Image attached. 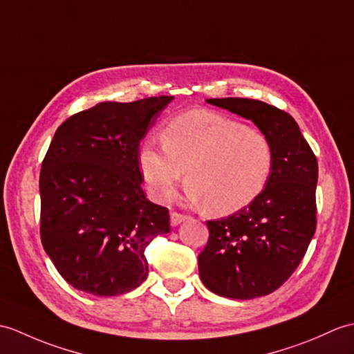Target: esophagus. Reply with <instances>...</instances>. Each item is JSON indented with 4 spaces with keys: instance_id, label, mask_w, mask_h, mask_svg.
<instances>
[{
    "instance_id": "esophagus-1",
    "label": "esophagus",
    "mask_w": 354,
    "mask_h": 354,
    "mask_svg": "<svg viewBox=\"0 0 354 354\" xmlns=\"http://www.w3.org/2000/svg\"><path fill=\"white\" fill-rule=\"evenodd\" d=\"M185 218H187V216H184V214H179V212H171V214H170V225L178 226V225L183 223Z\"/></svg>"
}]
</instances>
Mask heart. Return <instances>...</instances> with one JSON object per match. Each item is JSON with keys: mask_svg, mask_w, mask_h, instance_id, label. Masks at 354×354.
<instances>
[{"mask_svg": "<svg viewBox=\"0 0 354 354\" xmlns=\"http://www.w3.org/2000/svg\"><path fill=\"white\" fill-rule=\"evenodd\" d=\"M162 147L140 146L138 169L152 199L174 194L185 170V199L205 203L212 214H232L250 205L267 187L274 151L262 131L226 114L192 110L169 120Z\"/></svg>", "mask_w": 354, "mask_h": 354, "instance_id": "obj_1", "label": "heart"}]
</instances>
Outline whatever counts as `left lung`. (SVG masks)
<instances>
[{"label": "left lung", "instance_id": "8db88e82", "mask_svg": "<svg viewBox=\"0 0 354 354\" xmlns=\"http://www.w3.org/2000/svg\"><path fill=\"white\" fill-rule=\"evenodd\" d=\"M207 102L252 120L273 145L274 166L264 192L250 205L207 221L201 281L221 297H262L288 281L315 234L318 162L297 122L283 110L245 97Z\"/></svg>", "mask_w": 354, "mask_h": 354}]
</instances>
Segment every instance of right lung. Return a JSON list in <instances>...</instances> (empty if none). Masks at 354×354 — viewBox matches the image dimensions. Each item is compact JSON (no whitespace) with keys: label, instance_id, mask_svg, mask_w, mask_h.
<instances>
[{"label":"right lung","instance_id":"add662e5","mask_svg":"<svg viewBox=\"0 0 354 354\" xmlns=\"http://www.w3.org/2000/svg\"><path fill=\"white\" fill-rule=\"evenodd\" d=\"M171 100L101 102L55 131L39 179L40 240L73 288L111 297L149 273L145 249L170 225L145 196L138 146Z\"/></svg>","mask_w":354,"mask_h":354}]
</instances>
